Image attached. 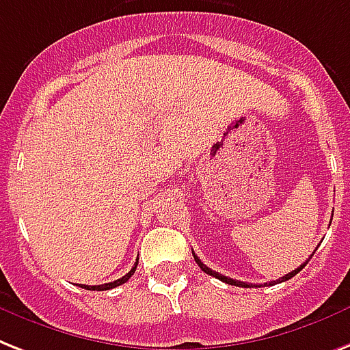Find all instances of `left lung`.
Wrapping results in <instances>:
<instances>
[{"mask_svg": "<svg viewBox=\"0 0 350 350\" xmlns=\"http://www.w3.org/2000/svg\"><path fill=\"white\" fill-rule=\"evenodd\" d=\"M193 256H195V262H197L198 264V267H200V269L204 271V273H208V275H211V276H215V278H219V280H222V282H226V284H229V286H237V287H251L253 286V284H245V282H240V280H233V278H228V276H224V275H219V273H217V271H211L208 267V265H204L202 262H200V258H198L197 254L193 253ZM312 258V254L311 256H309V260ZM309 260H306V262H304V264L300 265V267H298V269H295V271H291V273H287L286 276H282L280 280H273V282H269V284H264V286H273V284H278V282H286V280H289V278H293V276L295 275H298V273H300L301 269H304V267H306L307 265V262H309ZM256 287V286H254Z\"/></svg>", "mask_w": 350, "mask_h": 350, "instance_id": "1", "label": "left lung"}]
</instances>
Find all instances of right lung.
<instances>
[{"label": "right lung", "mask_w": 350, "mask_h": 350, "mask_svg": "<svg viewBox=\"0 0 350 350\" xmlns=\"http://www.w3.org/2000/svg\"><path fill=\"white\" fill-rule=\"evenodd\" d=\"M137 264H139V258H137L135 265H133V267L130 269V273H126V275L122 276V278H119V280L110 282V284H103V286H81V287H85V289H88V291H108V289H113V287H117V286H122V284H124V282H128V278H130V276L135 273Z\"/></svg>", "instance_id": "1"}]
</instances>
